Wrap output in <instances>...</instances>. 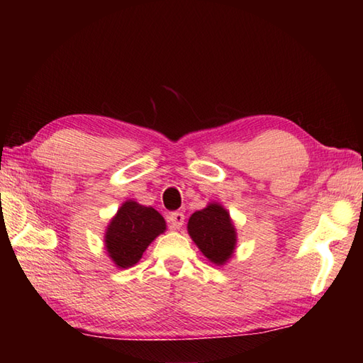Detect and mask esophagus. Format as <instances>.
Segmentation results:
<instances>
[{"label": "esophagus", "mask_w": 363, "mask_h": 363, "mask_svg": "<svg viewBox=\"0 0 363 363\" xmlns=\"http://www.w3.org/2000/svg\"><path fill=\"white\" fill-rule=\"evenodd\" d=\"M184 220H186V217H184L182 212H173L168 215V221L173 229H181L184 225Z\"/></svg>", "instance_id": "1"}]
</instances>
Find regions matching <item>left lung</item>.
<instances>
[{
	"label": "left lung",
	"mask_w": 363,
	"mask_h": 363,
	"mask_svg": "<svg viewBox=\"0 0 363 363\" xmlns=\"http://www.w3.org/2000/svg\"><path fill=\"white\" fill-rule=\"evenodd\" d=\"M187 230L198 250L215 265H225L234 256L237 229L225 206L209 203L204 209L191 213Z\"/></svg>",
	"instance_id": "left-lung-1"
}]
</instances>
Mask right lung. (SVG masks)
Instances as JSON below:
<instances>
[{"instance_id":"obj_1","label":"right lung","mask_w":363,"mask_h":363,"mask_svg":"<svg viewBox=\"0 0 363 363\" xmlns=\"http://www.w3.org/2000/svg\"><path fill=\"white\" fill-rule=\"evenodd\" d=\"M165 230L167 223L156 209L128 199L106 228L104 248L117 268L134 267L154 238Z\"/></svg>"}]
</instances>
